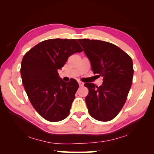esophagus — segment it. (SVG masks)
Instances as JSON below:
<instances>
[{"instance_id":"esophagus-1","label":"esophagus","mask_w":154,"mask_h":154,"mask_svg":"<svg viewBox=\"0 0 154 154\" xmlns=\"http://www.w3.org/2000/svg\"><path fill=\"white\" fill-rule=\"evenodd\" d=\"M78 83H79V86H83L84 85V83H83V82H81V81H78Z\"/></svg>"}]
</instances>
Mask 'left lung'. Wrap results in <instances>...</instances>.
I'll return each mask as SVG.
<instances>
[{
	"mask_svg": "<svg viewBox=\"0 0 154 154\" xmlns=\"http://www.w3.org/2000/svg\"><path fill=\"white\" fill-rule=\"evenodd\" d=\"M91 62L92 71L103 77L101 86L85 83L88 111L93 119L103 122L112 120L125 104L134 74L132 58L109 42L78 39Z\"/></svg>",
	"mask_w": 154,
	"mask_h": 154,
	"instance_id": "1",
	"label": "left lung"
}]
</instances>
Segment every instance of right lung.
<instances>
[{"label": "right lung", "instance_id": "right-lung-1", "mask_svg": "<svg viewBox=\"0 0 154 154\" xmlns=\"http://www.w3.org/2000/svg\"><path fill=\"white\" fill-rule=\"evenodd\" d=\"M82 51L75 39H50L35 45L23 57V85L32 105L44 119L58 122L69 114L79 84L75 79L64 82L57 70L69 57Z\"/></svg>", "mask_w": 154, "mask_h": 154}]
</instances>
